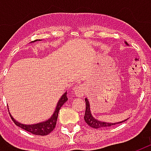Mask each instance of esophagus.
I'll return each instance as SVG.
<instances>
[{"mask_svg": "<svg viewBox=\"0 0 151 151\" xmlns=\"http://www.w3.org/2000/svg\"><path fill=\"white\" fill-rule=\"evenodd\" d=\"M84 93H85V88H84V86L82 85L78 86L75 88V90H74V94L78 97H82V96H83Z\"/></svg>", "mask_w": 151, "mask_h": 151, "instance_id": "obj_1", "label": "esophagus"}]
</instances>
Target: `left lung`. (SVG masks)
<instances>
[{"instance_id": "left-lung-1", "label": "left lung", "mask_w": 151, "mask_h": 151, "mask_svg": "<svg viewBox=\"0 0 151 151\" xmlns=\"http://www.w3.org/2000/svg\"><path fill=\"white\" fill-rule=\"evenodd\" d=\"M128 45V43H125ZM86 101V111L85 116H84V120L86 122V124H88L89 126H91V128L94 129H99V128H106V127H110L112 125H115L116 124L122 123L124 121H125L127 120H122L120 122H117V123H108V122H104V121H100V120L95 119V117L92 116L91 112V108H90V103H89L88 99H85Z\"/></svg>"}]
</instances>
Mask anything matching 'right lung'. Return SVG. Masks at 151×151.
I'll list each match as a JSON object with an SVG mask.
<instances>
[{
  "mask_svg": "<svg viewBox=\"0 0 151 151\" xmlns=\"http://www.w3.org/2000/svg\"><path fill=\"white\" fill-rule=\"evenodd\" d=\"M37 41V40H35V41H32V42H35ZM68 100V98H67V92H65L64 95L60 97V100L57 103V105H56V110L54 111V113L52 114V116L50 117L48 120H45L43 122H40V123L35 124H21L16 121V120L11 116V119L13 120V121L14 122V124L17 125V126L20 127L22 129L27 131L29 133H31L35 134V135H40V136H45V135H47L48 133H50L52 131L55 127H56V120H57V117H58V112H59L60 109L62 107L63 104L65 103L66 101Z\"/></svg>",
  "mask_w": 151,
  "mask_h": 151,
  "instance_id": "obj_1",
  "label": "right lung"
}]
</instances>
